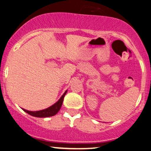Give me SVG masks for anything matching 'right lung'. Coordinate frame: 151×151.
<instances>
[{
    "mask_svg": "<svg viewBox=\"0 0 151 151\" xmlns=\"http://www.w3.org/2000/svg\"><path fill=\"white\" fill-rule=\"evenodd\" d=\"M66 92L67 91H66V92L64 93V94L61 96V97L59 99V100L57 102V103H55L54 105L47 108V109L38 111H29L25 109L23 110L26 113H27L28 114L32 115V116L37 117V118H46V117L53 116V115L57 114V113L59 112V110H60L61 105H62L63 101H64V96L66 95Z\"/></svg>",
    "mask_w": 151,
    "mask_h": 151,
    "instance_id": "right-lung-1",
    "label": "right lung"
}]
</instances>
